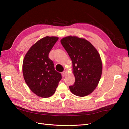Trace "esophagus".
<instances>
[{"instance_id": "esophagus-1", "label": "esophagus", "mask_w": 129, "mask_h": 129, "mask_svg": "<svg viewBox=\"0 0 129 129\" xmlns=\"http://www.w3.org/2000/svg\"><path fill=\"white\" fill-rule=\"evenodd\" d=\"M61 74H62V76L63 77H64L67 74V71H64V72H63L61 73Z\"/></svg>"}]
</instances>
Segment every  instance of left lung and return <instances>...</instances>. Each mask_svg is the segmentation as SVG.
Masks as SVG:
<instances>
[{
	"label": "left lung",
	"mask_w": 129,
	"mask_h": 129,
	"mask_svg": "<svg viewBox=\"0 0 129 129\" xmlns=\"http://www.w3.org/2000/svg\"><path fill=\"white\" fill-rule=\"evenodd\" d=\"M73 62L74 84L69 86L74 94L84 96L91 93L101 78L103 64L100 54L87 40L68 36L61 40Z\"/></svg>",
	"instance_id": "obj_1"
}]
</instances>
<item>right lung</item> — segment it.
<instances>
[{"mask_svg": "<svg viewBox=\"0 0 129 129\" xmlns=\"http://www.w3.org/2000/svg\"><path fill=\"white\" fill-rule=\"evenodd\" d=\"M58 39L53 36L42 38L30 47L24 56L22 72L25 82L30 89L40 97L52 96L62 78L48 57Z\"/></svg>", "mask_w": 129, "mask_h": 129, "instance_id": "obj_1", "label": "right lung"}]
</instances>
